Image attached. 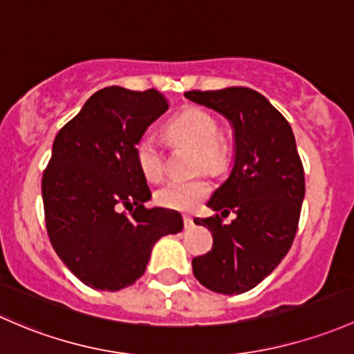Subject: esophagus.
<instances>
[{"instance_id":"obj_1","label":"esophagus","mask_w":354,"mask_h":354,"mask_svg":"<svg viewBox=\"0 0 354 354\" xmlns=\"http://www.w3.org/2000/svg\"><path fill=\"white\" fill-rule=\"evenodd\" d=\"M192 228H194V221L191 216L184 214V230H192Z\"/></svg>"}]
</instances>
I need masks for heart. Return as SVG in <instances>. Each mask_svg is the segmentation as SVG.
I'll return each instance as SVG.
<instances>
[{
    "label": "heart",
    "mask_w": 354,
    "mask_h": 354,
    "mask_svg": "<svg viewBox=\"0 0 354 354\" xmlns=\"http://www.w3.org/2000/svg\"><path fill=\"white\" fill-rule=\"evenodd\" d=\"M174 140L191 145L198 150V167L204 170H220L227 160V148L220 140V122L211 112L201 107H187L174 115L167 124ZM136 163L148 180H160L165 176V155L155 136L145 134L134 148ZM206 178L170 180L155 192V201L176 211H191L209 194Z\"/></svg>",
    "instance_id": "1"
}]
</instances>
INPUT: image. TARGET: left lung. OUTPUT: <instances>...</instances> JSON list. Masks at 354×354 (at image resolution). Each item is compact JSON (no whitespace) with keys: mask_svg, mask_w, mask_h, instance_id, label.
<instances>
[{"mask_svg":"<svg viewBox=\"0 0 354 354\" xmlns=\"http://www.w3.org/2000/svg\"><path fill=\"white\" fill-rule=\"evenodd\" d=\"M185 97L225 115L235 140L230 176L207 201L235 220L196 218L213 235V249L192 259V272L207 290L239 295L271 274L290 250L305 196L304 165L291 126L256 90H192Z\"/></svg>","mask_w":354,"mask_h":354,"instance_id":"left-lung-1","label":"left lung"}]
</instances>
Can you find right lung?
<instances>
[{
    "label": "right lung",
    "mask_w": 354,
    "mask_h": 354,
    "mask_svg": "<svg viewBox=\"0 0 354 354\" xmlns=\"http://www.w3.org/2000/svg\"><path fill=\"white\" fill-rule=\"evenodd\" d=\"M169 109L156 90H98L57 133L42 176L50 243L93 290L118 291L143 276L156 240L178 233L180 213L145 207L151 192L134 148ZM124 205L131 216L118 213Z\"/></svg>",
    "instance_id": "add662e5"
}]
</instances>
